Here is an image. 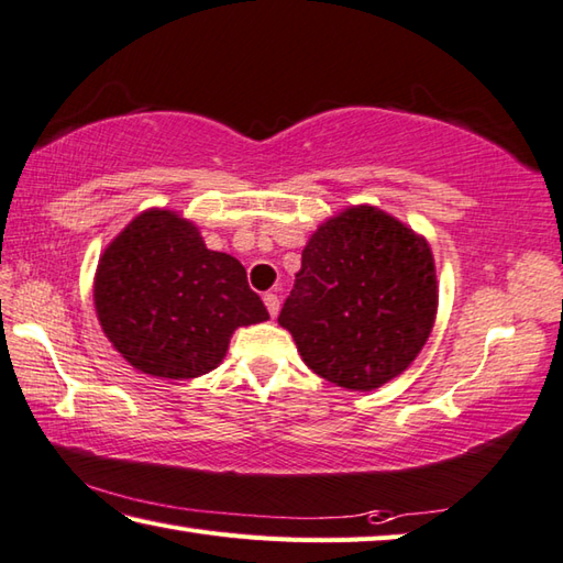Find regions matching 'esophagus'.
I'll list each match as a JSON object with an SVG mask.
<instances>
[{
    "mask_svg": "<svg viewBox=\"0 0 563 563\" xmlns=\"http://www.w3.org/2000/svg\"><path fill=\"white\" fill-rule=\"evenodd\" d=\"M263 302H265V308H268L271 317L278 314V310H280V298H278V295H275V292H265V295H263Z\"/></svg>",
    "mask_w": 563,
    "mask_h": 563,
    "instance_id": "obj_1",
    "label": "esophagus"
}]
</instances>
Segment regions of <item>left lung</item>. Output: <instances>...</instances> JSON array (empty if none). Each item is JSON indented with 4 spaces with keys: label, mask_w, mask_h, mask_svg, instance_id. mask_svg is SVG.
I'll use <instances>...</instances> for the list:
<instances>
[{
    "label": "left lung",
    "mask_w": 563,
    "mask_h": 563,
    "mask_svg": "<svg viewBox=\"0 0 563 563\" xmlns=\"http://www.w3.org/2000/svg\"><path fill=\"white\" fill-rule=\"evenodd\" d=\"M435 310L428 241L364 203L312 233L278 322L317 376L372 391L411 366L431 336Z\"/></svg>",
    "instance_id": "obj_1"
}]
</instances>
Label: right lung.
Masks as SVG:
<instances>
[{
  "mask_svg": "<svg viewBox=\"0 0 563 563\" xmlns=\"http://www.w3.org/2000/svg\"><path fill=\"white\" fill-rule=\"evenodd\" d=\"M93 300L112 346L142 374L194 379L217 369L239 327L268 320L246 268L209 251L177 211L147 209L98 261Z\"/></svg>",
  "mask_w": 563,
  "mask_h": 563,
  "instance_id": "1",
  "label": "right lung"
}]
</instances>
